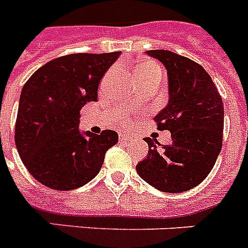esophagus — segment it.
<instances>
[{
    "label": "esophagus",
    "mask_w": 248,
    "mask_h": 248,
    "mask_svg": "<svg viewBox=\"0 0 248 248\" xmlns=\"http://www.w3.org/2000/svg\"><path fill=\"white\" fill-rule=\"evenodd\" d=\"M134 140V136H131L128 134H121L120 135V141L126 142V141H132Z\"/></svg>",
    "instance_id": "1"
}]
</instances>
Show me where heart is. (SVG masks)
<instances>
[{
  "mask_svg": "<svg viewBox=\"0 0 248 248\" xmlns=\"http://www.w3.org/2000/svg\"><path fill=\"white\" fill-rule=\"evenodd\" d=\"M135 75H136V78H138L139 81L150 80V78H159V80H162L163 70L160 68V66L156 65L155 62L148 61L141 63L140 66H138Z\"/></svg>",
  "mask_w": 248,
  "mask_h": 248,
  "instance_id": "obj_1",
  "label": "heart"
}]
</instances>
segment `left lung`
Returning <instances> with one entry per match:
<instances>
[{"label":"left lung","mask_w":248,"mask_h":248,"mask_svg":"<svg viewBox=\"0 0 248 248\" xmlns=\"http://www.w3.org/2000/svg\"><path fill=\"white\" fill-rule=\"evenodd\" d=\"M166 67L168 103L154 120L172 141L145 138L149 152L136 172L156 190L185 192L208 177L222 150L224 107L210 75L190 58L164 49L146 51Z\"/></svg>","instance_id":"8db88e82"}]
</instances>
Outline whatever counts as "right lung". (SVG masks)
<instances>
[{"instance_id":"1","label":"right lung","mask_w":248,"mask_h":248,"mask_svg":"<svg viewBox=\"0 0 248 248\" xmlns=\"http://www.w3.org/2000/svg\"><path fill=\"white\" fill-rule=\"evenodd\" d=\"M121 52L74 53L54 58L23 86L15 144L28 172L60 191L84 186L99 173L118 134L78 130L80 109L98 100V86Z\"/></svg>"}]
</instances>
